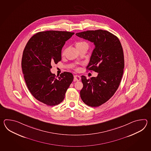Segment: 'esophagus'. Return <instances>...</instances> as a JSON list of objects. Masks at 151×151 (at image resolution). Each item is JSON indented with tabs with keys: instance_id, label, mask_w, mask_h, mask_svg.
<instances>
[{
	"instance_id": "1",
	"label": "esophagus",
	"mask_w": 151,
	"mask_h": 151,
	"mask_svg": "<svg viewBox=\"0 0 151 151\" xmlns=\"http://www.w3.org/2000/svg\"><path fill=\"white\" fill-rule=\"evenodd\" d=\"M74 79L75 81H80L81 80V77L79 76H77V75H75L74 76Z\"/></svg>"
}]
</instances>
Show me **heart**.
Returning <instances> with one entry per match:
<instances>
[{
  "mask_svg": "<svg viewBox=\"0 0 151 151\" xmlns=\"http://www.w3.org/2000/svg\"><path fill=\"white\" fill-rule=\"evenodd\" d=\"M87 45L86 42H77V44H76V47H77V46H83V45ZM77 70H78V68H77Z\"/></svg>",
  "mask_w": 151,
  "mask_h": 151,
  "instance_id": "1",
  "label": "heart"
}]
</instances>
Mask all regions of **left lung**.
I'll return each instance as SVG.
<instances>
[{
	"label": "left lung",
	"mask_w": 151,
	"mask_h": 151,
	"mask_svg": "<svg viewBox=\"0 0 151 151\" xmlns=\"http://www.w3.org/2000/svg\"><path fill=\"white\" fill-rule=\"evenodd\" d=\"M76 35L95 45L87 69L98 74L88 79L81 76L83 87L80 94L87 105L98 107L107 101L118 88L124 68L122 46L116 36L105 30L87 31Z\"/></svg>",
	"instance_id": "8db88e82"
}]
</instances>
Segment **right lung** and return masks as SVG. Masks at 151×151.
<instances>
[{
	"label": "right lung",
	"instance_id": "obj_1",
	"mask_svg": "<svg viewBox=\"0 0 151 151\" xmlns=\"http://www.w3.org/2000/svg\"><path fill=\"white\" fill-rule=\"evenodd\" d=\"M73 32L47 31L36 33L23 51L22 68L29 92L36 99L48 106L61 103L73 80L70 72L55 77L50 69L61 59V50Z\"/></svg>",
	"mask_w": 151,
	"mask_h": 151
}]
</instances>
